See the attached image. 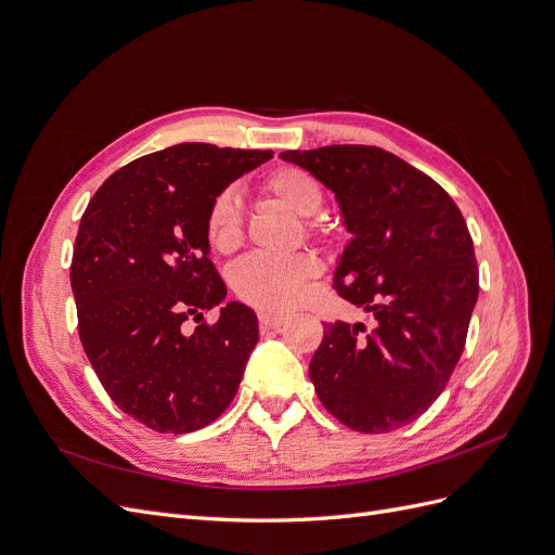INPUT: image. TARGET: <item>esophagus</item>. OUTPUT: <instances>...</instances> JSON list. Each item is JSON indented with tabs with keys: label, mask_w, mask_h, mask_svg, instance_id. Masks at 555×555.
<instances>
[{
	"label": "esophagus",
	"mask_w": 555,
	"mask_h": 555,
	"mask_svg": "<svg viewBox=\"0 0 555 555\" xmlns=\"http://www.w3.org/2000/svg\"><path fill=\"white\" fill-rule=\"evenodd\" d=\"M287 314H278V312H266V310H261L259 312V324L263 326V328H280L282 324H287Z\"/></svg>",
	"instance_id": "34e87169"
}]
</instances>
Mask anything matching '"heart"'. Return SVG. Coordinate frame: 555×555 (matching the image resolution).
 I'll return each instance as SVG.
<instances>
[{"instance_id": "1", "label": "heart", "mask_w": 555, "mask_h": 555, "mask_svg": "<svg viewBox=\"0 0 555 555\" xmlns=\"http://www.w3.org/2000/svg\"><path fill=\"white\" fill-rule=\"evenodd\" d=\"M261 190L284 208L308 217L304 220L306 236L326 241L328 227L319 222L314 212L324 206V188L310 171L300 166H278L261 178ZM206 238L220 255L238 249L243 243V208L238 194L222 190L215 194L206 212ZM319 275V261L298 251L289 257L249 255L233 263L229 282L231 289L243 304L261 310H287L292 308L308 284Z\"/></svg>"}]
</instances>
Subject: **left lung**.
<instances>
[{
	"label": "left lung",
	"instance_id": "8db88e82",
	"mask_svg": "<svg viewBox=\"0 0 555 555\" xmlns=\"http://www.w3.org/2000/svg\"><path fill=\"white\" fill-rule=\"evenodd\" d=\"M335 194L351 241L335 292L377 326H324L310 361L322 405L359 433L422 416L456 367L479 296V268L453 198L424 171L375 145L287 150Z\"/></svg>",
	"mask_w": 555,
	"mask_h": 555
}]
</instances>
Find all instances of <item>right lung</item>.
Returning <instances> with one entry per match:
<instances>
[{
  "label": "right lung",
  "instance_id": "obj_1",
  "mask_svg": "<svg viewBox=\"0 0 555 555\" xmlns=\"http://www.w3.org/2000/svg\"><path fill=\"white\" fill-rule=\"evenodd\" d=\"M271 157L171 145L115 171L80 217L72 289L82 349L115 405L157 433L208 426L238 391L259 324L236 300L204 322L227 296L208 257L206 212L215 194Z\"/></svg>",
  "mask_w": 555,
  "mask_h": 555
}]
</instances>
